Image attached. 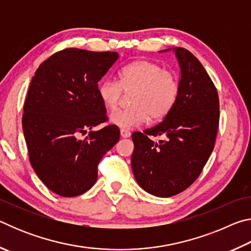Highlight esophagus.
I'll use <instances>...</instances> for the list:
<instances>
[{"label": "esophagus", "mask_w": 251, "mask_h": 251, "mask_svg": "<svg viewBox=\"0 0 251 251\" xmlns=\"http://www.w3.org/2000/svg\"><path fill=\"white\" fill-rule=\"evenodd\" d=\"M130 136V131L127 129H121V137L123 138H128Z\"/></svg>", "instance_id": "34e87169"}]
</instances>
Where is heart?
I'll use <instances>...</instances> for the list:
<instances>
[{
    "mask_svg": "<svg viewBox=\"0 0 251 251\" xmlns=\"http://www.w3.org/2000/svg\"><path fill=\"white\" fill-rule=\"evenodd\" d=\"M128 108L116 110L109 117L113 125L131 129L151 120H160L171 112L179 95V82L171 71L163 70L156 63L146 59L134 61L118 73V83L103 80L97 88L101 103L108 109H115L124 92H131Z\"/></svg>",
    "mask_w": 251,
    "mask_h": 251,
    "instance_id": "heart-1",
    "label": "heart"
}]
</instances>
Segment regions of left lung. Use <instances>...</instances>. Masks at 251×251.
Wrapping results in <instances>:
<instances>
[{
  "instance_id": "8db88e82",
  "label": "left lung",
  "mask_w": 251,
  "mask_h": 251,
  "mask_svg": "<svg viewBox=\"0 0 251 251\" xmlns=\"http://www.w3.org/2000/svg\"><path fill=\"white\" fill-rule=\"evenodd\" d=\"M175 53L179 65V95L164 121L131 135V169L137 184L157 197H172L201 175L214 150L219 124L218 93L201 63L185 49ZM150 135H164L154 142Z\"/></svg>"
}]
</instances>
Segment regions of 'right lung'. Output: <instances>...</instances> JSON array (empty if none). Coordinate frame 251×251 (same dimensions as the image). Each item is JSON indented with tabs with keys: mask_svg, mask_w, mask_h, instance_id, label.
<instances>
[{
	"mask_svg": "<svg viewBox=\"0 0 251 251\" xmlns=\"http://www.w3.org/2000/svg\"><path fill=\"white\" fill-rule=\"evenodd\" d=\"M116 52L66 49L40 65L24 103L23 133L29 161L42 182L62 197L86 193L97 180V165L120 139V129L104 123L100 78ZM90 134L84 140L80 134Z\"/></svg>",
	"mask_w": 251,
	"mask_h": 251,
	"instance_id": "add662e5",
	"label": "right lung"
}]
</instances>
